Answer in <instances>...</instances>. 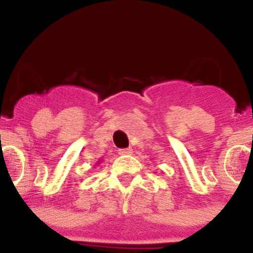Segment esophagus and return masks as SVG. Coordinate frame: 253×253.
<instances>
[{"label": "esophagus", "mask_w": 253, "mask_h": 253, "mask_svg": "<svg viewBox=\"0 0 253 253\" xmlns=\"http://www.w3.org/2000/svg\"><path fill=\"white\" fill-rule=\"evenodd\" d=\"M133 153V149L131 148H124V149H119V154L122 156H129V154Z\"/></svg>", "instance_id": "1"}]
</instances>
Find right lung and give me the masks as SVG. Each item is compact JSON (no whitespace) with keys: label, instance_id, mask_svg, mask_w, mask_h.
Masks as SVG:
<instances>
[{"label":"right lung","instance_id":"add662e5","mask_svg":"<svg viewBox=\"0 0 253 253\" xmlns=\"http://www.w3.org/2000/svg\"><path fill=\"white\" fill-rule=\"evenodd\" d=\"M97 163H100V162H97Z\"/></svg>","mask_w":253,"mask_h":253}]
</instances>
